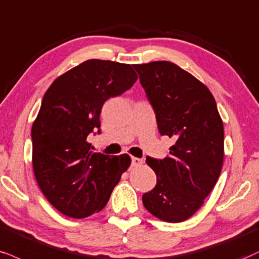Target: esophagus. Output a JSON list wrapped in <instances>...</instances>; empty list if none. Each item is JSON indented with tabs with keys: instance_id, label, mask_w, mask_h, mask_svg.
I'll return each instance as SVG.
<instances>
[{
	"instance_id": "1",
	"label": "esophagus",
	"mask_w": 259,
	"mask_h": 259,
	"mask_svg": "<svg viewBox=\"0 0 259 259\" xmlns=\"http://www.w3.org/2000/svg\"><path fill=\"white\" fill-rule=\"evenodd\" d=\"M143 164V160L140 159V158H136V157H133L132 158V165L133 166H140V165Z\"/></svg>"
}]
</instances>
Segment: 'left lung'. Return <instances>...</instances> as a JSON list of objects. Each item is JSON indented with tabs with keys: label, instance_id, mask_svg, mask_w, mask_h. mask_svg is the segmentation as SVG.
<instances>
[{
	"label": "left lung",
	"instance_id": "8db88e82",
	"mask_svg": "<svg viewBox=\"0 0 259 259\" xmlns=\"http://www.w3.org/2000/svg\"><path fill=\"white\" fill-rule=\"evenodd\" d=\"M134 68L153 106L159 133L175 140L163 160L146 159L157 186L142 195V202L164 222H183L201 207L220 177L222 118L207 87L174 62L152 61Z\"/></svg>",
	"mask_w": 259,
	"mask_h": 259
}]
</instances>
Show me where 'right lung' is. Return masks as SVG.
I'll list each match as a JSON object with an SVG mask.
<instances>
[{"mask_svg":"<svg viewBox=\"0 0 259 259\" xmlns=\"http://www.w3.org/2000/svg\"><path fill=\"white\" fill-rule=\"evenodd\" d=\"M136 80L132 65L90 59L59 76L43 96L31 129L33 172L47 200L65 216L101 211L129 169V155L94 153L88 136L101 125L106 100Z\"/></svg>","mask_w":259,"mask_h":259,"instance_id":"1","label":"right lung"}]
</instances>
